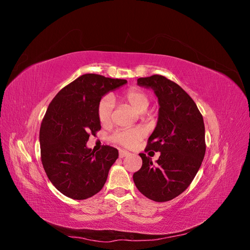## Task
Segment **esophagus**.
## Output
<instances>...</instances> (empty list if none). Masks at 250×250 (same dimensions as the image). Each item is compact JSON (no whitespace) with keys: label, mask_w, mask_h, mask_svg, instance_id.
<instances>
[{"label":"esophagus","mask_w":250,"mask_h":250,"mask_svg":"<svg viewBox=\"0 0 250 250\" xmlns=\"http://www.w3.org/2000/svg\"><path fill=\"white\" fill-rule=\"evenodd\" d=\"M129 154H130V153L128 152V151H125V150H120V152H119V156H120L121 158H123V157H125V156H128Z\"/></svg>","instance_id":"34e87169"}]
</instances>
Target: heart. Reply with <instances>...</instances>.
Segmentation results:
<instances>
[{
    "mask_svg": "<svg viewBox=\"0 0 250 250\" xmlns=\"http://www.w3.org/2000/svg\"><path fill=\"white\" fill-rule=\"evenodd\" d=\"M121 101L127 103L139 113H143L146 111L149 106V97L146 93L139 88H129L120 96ZM97 115L99 119L100 123L104 126H107L111 123L112 119V102L109 97H104L98 103L97 106ZM144 131L139 127L133 128H126V129L118 130L111 135L110 140L126 148H131L135 146L141 139L144 137Z\"/></svg>",
    "mask_w": 250,
    "mask_h": 250,
    "instance_id": "1",
    "label": "heart"
}]
</instances>
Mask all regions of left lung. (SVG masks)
<instances>
[{
    "instance_id": "left-lung-1",
    "label": "left lung",
    "mask_w": 250,
    "mask_h": 250,
    "mask_svg": "<svg viewBox=\"0 0 250 250\" xmlns=\"http://www.w3.org/2000/svg\"><path fill=\"white\" fill-rule=\"evenodd\" d=\"M138 84L152 88L158 99L157 124L145 151L161 152V156L152 163L140 153L143 165L133 181L147 198L169 201L187 190L200 168L206 154L203 118L192 98L162 75L139 78Z\"/></svg>"
}]
</instances>
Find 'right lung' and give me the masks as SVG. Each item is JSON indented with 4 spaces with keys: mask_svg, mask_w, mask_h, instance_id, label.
Instances as JSON below:
<instances>
[{
    "mask_svg": "<svg viewBox=\"0 0 250 250\" xmlns=\"http://www.w3.org/2000/svg\"><path fill=\"white\" fill-rule=\"evenodd\" d=\"M126 83L84 74L59 90L49 104L40 130L42 164L53 186L66 197L89 198L106 183L119 151L103 146L95 153L86 143L101 129L97 115L101 98Z\"/></svg>",
    "mask_w": 250,
    "mask_h": 250,
    "instance_id": "add662e5",
    "label": "right lung"
}]
</instances>
